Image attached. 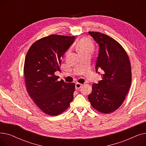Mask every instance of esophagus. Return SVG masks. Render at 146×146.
Returning a JSON list of instances; mask_svg holds the SVG:
<instances>
[{
  "instance_id": "1",
  "label": "esophagus",
  "mask_w": 146,
  "mask_h": 146,
  "mask_svg": "<svg viewBox=\"0 0 146 146\" xmlns=\"http://www.w3.org/2000/svg\"><path fill=\"white\" fill-rule=\"evenodd\" d=\"M83 86L82 84H80V83H76V85H75V87H76V89H79L82 88V86Z\"/></svg>"
}]
</instances>
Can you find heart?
<instances>
[{
  "label": "heart",
  "mask_w": 146,
  "mask_h": 146,
  "mask_svg": "<svg viewBox=\"0 0 146 146\" xmlns=\"http://www.w3.org/2000/svg\"><path fill=\"white\" fill-rule=\"evenodd\" d=\"M77 48L80 54L85 52L88 51H92L94 49V45L87 38H82L78 42Z\"/></svg>",
  "instance_id": "heart-1"
}]
</instances>
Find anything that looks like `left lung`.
Masks as SVG:
<instances>
[{
	"label": "left lung",
	"instance_id": "8db88e82",
	"mask_svg": "<svg viewBox=\"0 0 146 146\" xmlns=\"http://www.w3.org/2000/svg\"><path fill=\"white\" fill-rule=\"evenodd\" d=\"M89 34L99 45L95 70H102V80L92 85L88 96L91 105L97 111L109 113L123 103L131 83L129 60L123 47L111 37L98 32Z\"/></svg>",
	"mask_w": 146,
	"mask_h": 146
}]
</instances>
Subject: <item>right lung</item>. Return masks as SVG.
I'll use <instances>...</instances> for the list:
<instances>
[{
    "mask_svg": "<svg viewBox=\"0 0 146 146\" xmlns=\"http://www.w3.org/2000/svg\"><path fill=\"white\" fill-rule=\"evenodd\" d=\"M75 37L53 34L35 42L25 59L24 73L26 88L39 108L56 116L66 110L73 101L74 83L58 81L54 73L60 71L61 58Z\"/></svg>",
    "mask_w": 146,
    "mask_h": 146,
    "instance_id": "1",
    "label": "right lung"
}]
</instances>
